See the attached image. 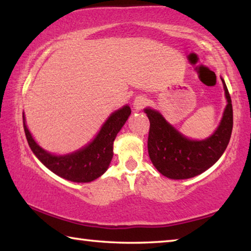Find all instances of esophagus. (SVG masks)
<instances>
[{
	"instance_id": "34e87169",
	"label": "esophagus",
	"mask_w": 251,
	"mask_h": 251,
	"mask_svg": "<svg viewBox=\"0 0 251 251\" xmlns=\"http://www.w3.org/2000/svg\"><path fill=\"white\" fill-rule=\"evenodd\" d=\"M147 104H148V99L146 96H143V95L135 97V100L133 101V106H134L135 110L143 109Z\"/></svg>"
}]
</instances>
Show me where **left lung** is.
<instances>
[{
	"mask_svg": "<svg viewBox=\"0 0 251 251\" xmlns=\"http://www.w3.org/2000/svg\"><path fill=\"white\" fill-rule=\"evenodd\" d=\"M227 105L222 121L216 130L205 139H193L185 136L168 123L154 108L146 107L144 112L150 120L148 154L152 165L161 175L171 179H187L201 175L210 168L226 151L232 130V105L224 78Z\"/></svg>",
	"mask_w": 251,
	"mask_h": 251,
	"instance_id": "obj_1",
	"label": "left lung"
}]
</instances>
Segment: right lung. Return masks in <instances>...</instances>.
<instances>
[{
    "mask_svg": "<svg viewBox=\"0 0 251 251\" xmlns=\"http://www.w3.org/2000/svg\"><path fill=\"white\" fill-rule=\"evenodd\" d=\"M130 113L128 105H124L113 112L90 143L77 151L64 155L52 154L37 144L27 128L24 113L23 126L33 154L45 167L66 180L90 182L97 179L108 169L114 155V141L128 120Z\"/></svg>",
    "mask_w": 251,
    "mask_h": 251,
    "instance_id": "right-lung-1",
    "label": "right lung"
}]
</instances>
